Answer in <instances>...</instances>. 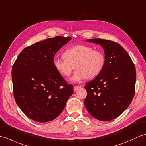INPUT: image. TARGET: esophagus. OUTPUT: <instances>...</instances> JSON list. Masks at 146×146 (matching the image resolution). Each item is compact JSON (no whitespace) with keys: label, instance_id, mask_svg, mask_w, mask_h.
<instances>
[{"label":"esophagus","instance_id":"34e87169","mask_svg":"<svg viewBox=\"0 0 146 146\" xmlns=\"http://www.w3.org/2000/svg\"><path fill=\"white\" fill-rule=\"evenodd\" d=\"M80 88H81V86H74V88H73L74 91H76L77 90L79 89Z\"/></svg>","mask_w":146,"mask_h":146}]
</instances>
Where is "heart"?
<instances>
[{
	"label": "heart",
	"instance_id": "b5f03b06",
	"mask_svg": "<svg viewBox=\"0 0 146 146\" xmlns=\"http://www.w3.org/2000/svg\"><path fill=\"white\" fill-rule=\"evenodd\" d=\"M64 58H55L54 67L63 77H68L74 70L76 71L71 81L76 83L85 78H93L103 70L105 63L104 54L100 51L93 50L91 46L84 44L74 46L66 49Z\"/></svg>",
	"mask_w": 146,
	"mask_h": 146
}]
</instances>
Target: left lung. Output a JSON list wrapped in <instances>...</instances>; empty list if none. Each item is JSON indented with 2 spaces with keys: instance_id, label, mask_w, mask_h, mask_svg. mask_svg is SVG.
Wrapping results in <instances>:
<instances>
[{
  "instance_id": "1",
  "label": "left lung",
  "mask_w": 146,
  "mask_h": 146,
  "mask_svg": "<svg viewBox=\"0 0 146 146\" xmlns=\"http://www.w3.org/2000/svg\"><path fill=\"white\" fill-rule=\"evenodd\" d=\"M87 42L100 44L105 52L103 70L86 84L85 105L88 113L101 121H110L124 111L134 98L136 80L134 64L118 43L102 39Z\"/></svg>"
}]
</instances>
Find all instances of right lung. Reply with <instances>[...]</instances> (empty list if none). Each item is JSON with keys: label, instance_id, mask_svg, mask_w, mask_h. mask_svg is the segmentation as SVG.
Here are the masks:
<instances>
[{"label": "right lung", "instance_id": "right-lung-1", "mask_svg": "<svg viewBox=\"0 0 146 146\" xmlns=\"http://www.w3.org/2000/svg\"><path fill=\"white\" fill-rule=\"evenodd\" d=\"M72 39L57 36L24 48L12 68L14 97L23 112L38 122H48L60 115L73 86L58 73L54 55Z\"/></svg>", "mask_w": 146, "mask_h": 146}]
</instances>
